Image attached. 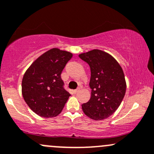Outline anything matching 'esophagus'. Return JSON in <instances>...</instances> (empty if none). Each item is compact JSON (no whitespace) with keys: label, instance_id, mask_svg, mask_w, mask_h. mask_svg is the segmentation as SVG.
I'll list each match as a JSON object with an SVG mask.
<instances>
[{"label":"esophagus","instance_id":"34e87169","mask_svg":"<svg viewBox=\"0 0 154 154\" xmlns=\"http://www.w3.org/2000/svg\"><path fill=\"white\" fill-rule=\"evenodd\" d=\"M80 88H77V89H76V90H74V91H73L74 94H77V92H78V91H80Z\"/></svg>","mask_w":154,"mask_h":154}]
</instances>
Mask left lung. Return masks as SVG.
I'll use <instances>...</instances> for the list:
<instances>
[{
  "label": "left lung",
  "mask_w": 154,
  "mask_h": 154,
  "mask_svg": "<svg viewBox=\"0 0 154 154\" xmlns=\"http://www.w3.org/2000/svg\"><path fill=\"white\" fill-rule=\"evenodd\" d=\"M79 57L91 68V96L82 104V110L93 120L106 119L116 112L126 94L124 71L112 55L102 50L96 49Z\"/></svg>",
  "instance_id": "obj_1"
}]
</instances>
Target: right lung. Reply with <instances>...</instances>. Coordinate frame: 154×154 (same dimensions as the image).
Masks as SVG:
<instances>
[{
  "mask_svg": "<svg viewBox=\"0 0 154 154\" xmlns=\"http://www.w3.org/2000/svg\"><path fill=\"white\" fill-rule=\"evenodd\" d=\"M72 53L52 48L40 55L25 72L22 94L32 110L43 118L61 112L70 94L63 88L60 74Z\"/></svg>",
  "mask_w": 154,
  "mask_h": 154,
  "instance_id": "1",
  "label": "right lung"
}]
</instances>
